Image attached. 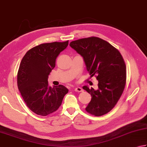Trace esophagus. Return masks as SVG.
I'll list each match as a JSON object with an SVG mask.
<instances>
[{"mask_svg":"<svg viewBox=\"0 0 147 147\" xmlns=\"http://www.w3.org/2000/svg\"><path fill=\"white\" fill-rule=\"evenodd\" d=\"M74 90H75L76 92H82V91H83V89H82L81 87H76V88H74Z\"/></svg>","mask_w":147,"mask_h":147,"instance_id":"obj_1","label":"esophagus"}]
</instances>
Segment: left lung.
<instances>
[{"label":"left lung","mask_w":147,"mask_h":147,"mask_svg":"<svg viewBox=\"0 0 147 147\" xmlns=\"http://www.w3.org/2000/svg\"><path fill=\"white\" fill-rule=\"evenodd\" d=\"M70 46L84 58L90 76L96 75L98 80V90L83 87L92 97L85 110L95 116L108 113L119 100L126 84V65L121 53L95 36L73 41Z\"/></svg>","instance_id":"left-lung-1"}]
</instances>
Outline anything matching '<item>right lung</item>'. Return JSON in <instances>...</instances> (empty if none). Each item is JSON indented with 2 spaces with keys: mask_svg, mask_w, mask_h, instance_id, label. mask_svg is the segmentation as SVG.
<instances>
[{
  "mask_svg": "<svg viewBox=\"0 0 147 147\" xmlns=\"http://www.w3.org/2000/svg\"><path fill=\"white\" fill-rule=\"evenodd\" d=\"M68 44L67 40L40 44L29 49L21 61L18 90L28 108L38 115L46 116L57 111L69 91L62 85L50 87L47 81L56 59Z\"/></svg>",
  "mask_w": 147,
  "mask_h": 147,
  "instance_id": "1",
  "label": "right lung"
}]
</instances>
